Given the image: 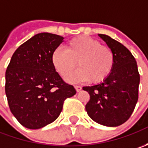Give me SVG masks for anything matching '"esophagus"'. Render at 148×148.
Listing matches in <instances>:
<instances>
[{
    "label": "esophagus",
    "instance_id": "esophagus-1",
    "mask_svg": "<svg viewBox=\"0 0 148 148\" xmlns=\"http://www.w3.org/2000/svg\"><path fill=\"white\" fill-rule=\"evenodd\" d=\"M75 87V89H76V90H77V92H79V91H81L82 90V86H74Z\"/></svg>",
    "mask_w": 148,
    "mask_h": 148
}]
</instances>
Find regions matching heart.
<instances>
[{
  "label": "heart",
  "mask_w": 148,
  "mask_h": 148,
  "mask_svg": "<svg viewBox=\"0 0 148 148\" xmlns=\"http://www.w3.org/2000/svg\"><path fill=\"white\" fill-rule=\"evenodd\" d=\"M114 60L110 47L101 45L97 39L88 36L72 38L66 44L65 49H55L51 57L54 69L62 77L71 73L77 62L80 68L66 77L70 83L105 81L113 70Z\"/></svg>",
  "instance_id": "1"
}]
</instances>
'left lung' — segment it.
Here are the masks:
<instances>
[{"label":"left lung","instance_id":"1","mask_svg":"<svg viewBox=\"0 0 148 148\" xmlns=\"http://www.w3.org/2000/svg\"><path fill=\"white\" fill-rule=\"evenodd\" d=\"M99 36L114 52V65L103 82L83 87L90 95L86 110L95 122L117 127L134 112L138 99L140 75L136 60L125 46L108 35Z\"/></svg>","mask_w":148,"mask_h":148}]
</instances>
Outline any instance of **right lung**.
I'll return each instance as SVG.
<instances>
[{
    "label": "right lung",
    "instance_id": "right-lung-1",
    "mask_svg": "<svg viewBox=\"0 0 148 148\" xmlns=\"http://www.w3.org/2000/svg\"><path fill=\"white\" fill-rule=\"evenodd\" d=\"M64 38L40 33L15 50L5 71V95L21 125L38 129L53 123L64 100L77 93L54 69L51 57Z\"/></svg>",
    "mask_w": 148,
    "mask_h": 148
}]
</instances>
